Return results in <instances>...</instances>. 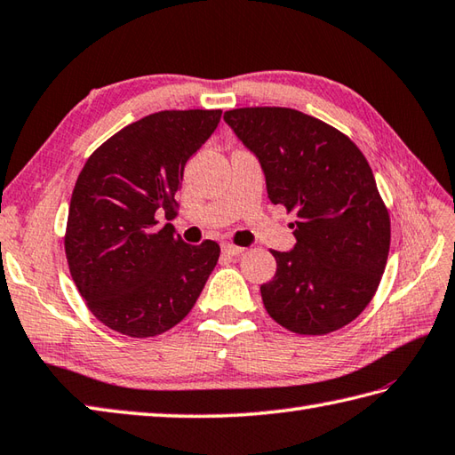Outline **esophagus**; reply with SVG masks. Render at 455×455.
I'll return each instance as SVG.
<instances>
[{"mask_svg":"<svg viewBox=\"0 0 455 455\" xmlns=\"http://www.w3.org/2000/svg\"><path fill=\"white\" fill-rule=\"evenodd\" d=\"M244 252L243 246H235V244H222V254L225 256H240Z\"/></svg>","mask_w":455,"mask_h":455,"instance_id":"1","label":"esophagus"}]
</instances>
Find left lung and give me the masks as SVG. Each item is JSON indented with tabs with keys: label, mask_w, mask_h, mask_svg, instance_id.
<instances>
[{
	"label": "left lung",
	"mask_w": 455,
	"mask_h": 455,
	"mask_svg": "<svg viewBox=\"0 0 455 455\" xmlns=\"http://www.w3.org/2000/svg\"><path fill=\"white\" fill-rule=\"evenodd\" d=\"M260 162L268 199L296 212V244L272 251L275 274L260 286L274 322L325 335L369 306L385 272L390 219L361 149L329 124L291 108L225 112Z\"/></svg>",
	"instance_id": "8db88e82"
}]
</instances>
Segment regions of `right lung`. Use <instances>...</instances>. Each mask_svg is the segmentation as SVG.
Masks as SVG:
<instances>
[{
	"instance_id": "1",
	"label": "right lung",
	"mask_w": 455,
	"mask_h": 455,
	"mask_svg": "<svg viewBox=\"0 0 455 455\" xmlns=\"http://www.w3.org/2000/svg\"><path fill=\"white\" fill-rule=\"evenodd\" d=\"M220 110H164L98 148L70 197L65 252L88 309L128 337H156L193 309L215 270V240L183 243L177 215L187 159L211 138Z\"/></svg>"
}]
</instances>
